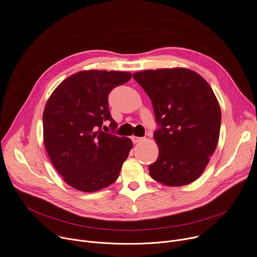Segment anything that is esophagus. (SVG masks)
<instances>
[{"mask_svg": "<svg viewBox=\"0 0 257 257\" xmlns=\"http://www.w3.org/2000/svg\"><path fill=\"white\" fill-rule=\"evenodd\" d=\"M143 140H144V138H140V137L132 136V141H133V143H134V144L139 143V142H141V141H143Z\"/></svg>", "mask_w": 257, "mask_h": 257, "instance_id": "1", "label": "esophagus"}]
</instances>
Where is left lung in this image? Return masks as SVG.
<instances>
[{"label": "left lung", "instance_id": "1", "mask_svg": "<svg viewBox=\"0 0 257 257\" xmlns=\"http://www.w3.org/2000/svg\"><path fill=\"white\" fill-rule=\"evenodd\" d=\"M150 97L156 122L159 157L149 166L155 181L183 186L205 171L219 140L221 110L209 83L186 68L134 73Z\"/></svg>", "mask_w": 257, "mask_h": 257}]
</instances>
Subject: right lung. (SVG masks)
Wrapping results in <instances>:
<instances>
[{"instance_id":"1","label":"right lung","mask_w":257,"mask_h":257,"mask_svg":"<svg viewBox=\"0 0 257 257\" xmlns=\"http://www.w3.org/2000/svg\"><path fill=\"white\" fill-rule=\"evenodd\" d=\"M131 77L127 72L80 71L66 78L49 96L43 112L44 145L53 167L71 187L94 192L119 176L133 142L102 127L106 120L116 127L108 94Z\"/></svg>"}]
</instances>
